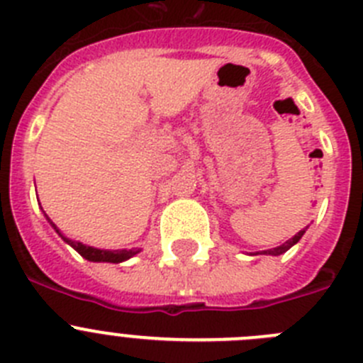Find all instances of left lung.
Here are the masks:
<instances>
[{
    "mask_svg": "<svg viewBox=\"0 0 363 363\" xmlns=\"http://www.w3.org/2000/svg\"><path fill=\"white\" fill-rule=\"evenodd\" d=\"M303 231H306V230H300L298 233L295 235V237H293V238H289V240H287V242H284L282 246H277V247H273V250H266V251H264V253H267V255H282V253H286V251L289 250V247H291V246H295V244L298 242L300 238H302Z\"/></svg>",
    "mask_w": 363,
    "mask_h": 363,
    "instance_id": "obj_1",
    "label": "left lung"
}]
</instances>
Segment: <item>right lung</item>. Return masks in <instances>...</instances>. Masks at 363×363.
<instances>
[{
    "label": "right lung",
    "mask_w": 363,
    "mask_h": 363,
    "mask_svg": "<svg viewBox=\"0 0 363 363\" xmlns=\"http://www.w3.org/2000/svg\"><path fill=\"white\" fill-rule=\"evenodd\" d=\"M48 220H50V218H48ZM50 224H52V222H50ZM52 226H54V224H52ZM54 230L60 233V230H57L55 226H54ZM61 238H63L65 242L70 244V246L74 247V250H76L77 253L81 255V257H84L86 260H92V262H113V264H117V262H123V260L130 259V257H133V255L137 253L135 250H117V251L96 250V247L84 246V244L76 242V240H70V238L63 237V235H61Z\"/></svg>",
    "instance_id": "1"
}]
</instances>
